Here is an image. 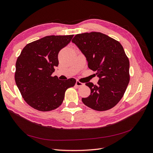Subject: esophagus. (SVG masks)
Segmentation results:
<instances>
[{"label": "esophagus", "mask_w": 153, "mask_h": 153, "mask_svg": "<svg viewBox=\"0 0 153 153\" xmlns=\"http://www.w3.org/2000/svg\"><path fill=\"white\" fill-rule=\"evenodd\" d=\"M76 85L77 87H81V86L84 85V83H82V82H80V81L76 80Z\"/></svg>", "instance_id": "34e87169"}]
</instances>
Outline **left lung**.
<instances>
[{"label":"left lung","instance_id":"left-lung-1","mask_svg":"<svg viewBox=\"0 0 153 153\" xmlns=\"http://www.w3.org/2000/svg\"><path fill=\"white\" fill-rule=\"evenodd\" d=\"M85 55L88 67L97 71L98 84L88 82L91 94L82 101L94 110L113 108L121 100L129 84V60L118 41L100 32L77 34L72 40Z\"/></svg>","mask_w":153,"mask_h":153}]
</instances>
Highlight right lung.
Instances as JSON below:
<instances>
[{
  "instance_id": "1",
  "label": "right lung",
  "mask_w": 153,
  "mask_h": 153,
  "mask_svg": "<svg viewBox=\"0 0 153 153\" xmlns=\"http://www.w3.org/2000/svg\"><path fill=\"white\" fill-rule=\"evenodd\" d=\"M73 35L46 36L27 44L16 62L15 80L24 100L40 111L56 109L65 92L76 83L75 78L60 80L51 76L59 65L58 55L71 42Z\"/></svg>"
}]
</instances>
